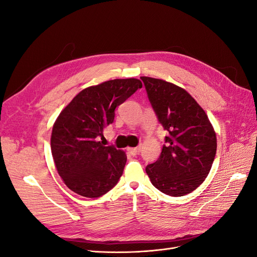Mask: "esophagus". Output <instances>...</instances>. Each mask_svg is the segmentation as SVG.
<instances>
[{"label": "esophagus", "instance_id": "obj_1", "mask_svg": "<svg viewBox=\"0 0 257 257\" xmlns=\"http://www.w3.org/2000/svg\"><path fill=\"white\" fill-rule=\"evenodd\" d=\"M139 148H127V151H128V153L131 154V155H136V154H138V152H139Z\"/></svg>", "mask_w": 257, "mask_h": 257}]
</instances>
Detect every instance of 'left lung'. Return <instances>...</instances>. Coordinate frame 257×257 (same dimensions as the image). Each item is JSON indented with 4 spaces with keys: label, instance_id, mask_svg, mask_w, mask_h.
<instances>
[{
    "label": "left lung",
    "instance_id": "8db88e82",
    "mask_svg": "<svg viewBox=\"0 0 257 257\" xmlns=\"http://www.w3.org/2000/svg\"><path fill=\"white\" fill-rule=\"evenodd\" d=\"M160 123L168 132L160 158L146 167L151 183L170 196H183L205 181L216 152L208 115L184 89L141 77Z\"/></svg>",
    "mask_w": 257,
    "mask_h": 257
}]
</instances>
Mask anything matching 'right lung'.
<instances>
[{
    "label": "right lung",
    "mask_w": 257,
    "mask_h": 257,
    "mask_svg": "<svg viewBox=\"0 0 257 257\" xmlns=\"http://www.w3.org/2000/svg\"><path fill=\"white\" fill-rule=\"evenodd\" d=\"M142 87L136 78L108 80L83 89L61 111L52 127L51 153L69 190L96 198L118 183L126 154L100 139L114 120L115 108Z\"/></svg>",
    "instance_id": "obj_1"
}]
</instances>
